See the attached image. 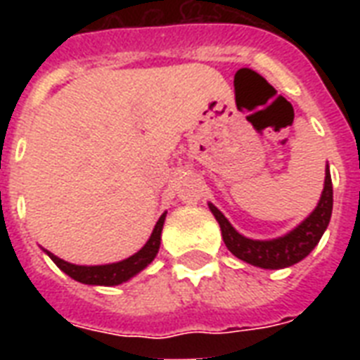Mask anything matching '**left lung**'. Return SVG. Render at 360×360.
<instances>
[{
  "mask_svg": "<svg viewBox=\"0 0 360 360\" xmlns=\"http://www.w3.org/2000/svg\"><path fill=\"white\" fill-rule=\"evenodd\" d=\"M209 209L219 222L224 245L233 256L250 263L254 267H291L304 259L316 248L329 226L330 214H333V181H330L329 166L325 169L323 192H321L316 209L302 220L301 224L276 239H250V237L240 236L239 231L230 224V220L226 219L213 203H209Z\"/></svg>",
  "mask_w": 360,
  "mask_h": 360,
  "instance_id": "8db88e82",
  "label": "left lung"
}]
</instances>
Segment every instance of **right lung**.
I'll return each mask as SVG.
<instances>
[{
    "instance_id": "obj_1",
    "label": "right lung",
    "mask_w": 360,
    "mask_h": 360,
    "mask_svg": "<svg viewBox=\"0 0 360 360\" xmlns=\"http://www.w3.org/2000/svg\"><path fill=\"white\" fill-rule=\"evenodd\" d=\"M164 220H166V213L160 214V219H158V222L153 228L151 237L147 239V243L141 246L140 250L132 254L130 257H127V259H121V262L115 263H106V265H75V263L65 262V259L58 257L52 252L44 250V248L42 250L46 252L48 257L65 274H69L70 278H75L76 282L89 285H120L132 278V276H136L138 273H141L157 257L158 248H160Z\"/></svg>"
}]
</instances>
